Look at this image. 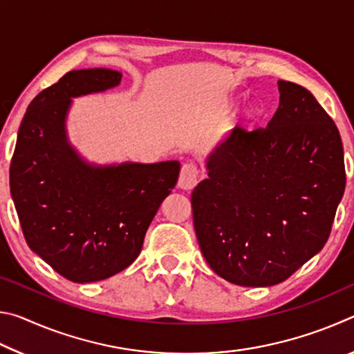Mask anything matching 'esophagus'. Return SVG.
Instances as JSON below:
<instances>
[{
	"mask_svg": "<svg viewBox=\"0 0 354 354\" xmlns=\"http://www.w3.org/2000/svg\"><path fill=\"white\" fill-rule=\"evenodd\" d=\"M198 176H200V170H198V167H196V164L185 162L181 167V173H179L178 187L184 189V190L194 189L196 183H198Z\"/></svg>",
	"mask_w": 354,
	"mask_h": 354,
	"instance_id": "1",
	"label": "esophagus"
}]
</instances>
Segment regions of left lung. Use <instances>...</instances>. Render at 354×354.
Masks as SVG:
<instances>
[{
  "instance_id": "8db88e82",
  "label": "left lung",
  "mask_w": 354,
  "mask_h": 354,
  "mask_svg": "<svg viewBox=\"0 0 354 354\" xmlns=\"http://www.w3.org/2000/svg\"><path fill=\"white\" fill-rule=\"evenodd\" d=\"M278 88L267 128L231 129L190 198L205 259L243 287L283 283L319 253L345 190L333 118L298 84L278 81Z\"/></svg>"
}]
</instances>
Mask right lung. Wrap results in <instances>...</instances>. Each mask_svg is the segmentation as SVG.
Segmentation results:
<instances>
[{"label": "right lung", "instance_id": "right-lung-1", "mask_svg": "<svg viewBox=\"0 0 354 354\" xmlns=\"http://www.w3.org/2000/svg\"><path fill=\"white\" fill-rule=\"evenodd\" d=\"M120 80L109 68L71 70L41 91L21 120L10 160V195L29 248L73 283H95L131 266L178 181V160L93 167L68 145L71 98Z\"/></svg>", "mask_w": 354, "mask_h": 354}]
</instances>
